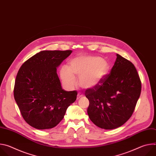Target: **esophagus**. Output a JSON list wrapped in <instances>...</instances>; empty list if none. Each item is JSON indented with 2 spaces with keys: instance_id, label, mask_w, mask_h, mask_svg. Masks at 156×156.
Masks as SVG:
<instances>
[{
  "instance_id": "obj_1",
  "label": "esophagus",
  "mask_w": 156,
  "mask_h": 156,
  "mask_svg": "<svg viewBox=\"0 0 156 156\" xmlns=\"http://www.w3.org/2000/svg\"><path fill=\"white\" fill-rule=\"evenodd\" d=\"M83 96V95L82 94H80V93H78V96H77V99H79L80 98H82Z\"/></svg>"
}]
</instances>
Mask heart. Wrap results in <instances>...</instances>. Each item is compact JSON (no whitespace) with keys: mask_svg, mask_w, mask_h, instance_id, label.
<instances>
[{"mask_svg":"<svg viewBox=\"0 0 156 156\" xmlns=\"http://www.w3.org/2000/svg\"><path fill=\"white\" fill-rule=\"evenodd\" d=\"M109 69L108 62L101 57L79 55L70 61L69 66H62L60 76L64 86L69 90H73L78 84L75 76H79L81 87L91 89L101 83Z\"/></svg>","mask_w":156,"mask_h":156,"instance_id":"obj_1","label":"heart"}]
</instances>
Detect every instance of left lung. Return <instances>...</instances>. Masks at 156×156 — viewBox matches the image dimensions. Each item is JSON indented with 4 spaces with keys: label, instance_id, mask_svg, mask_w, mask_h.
Returning a JSON list of instances; mask_svg holds the SVG:
<instances>
[{
    "label": "left lung",
    "instance_id": "left-lung-1",
    "mask_svg": "<svg viewBox=\"0 0 156 156\" xmlns=\"http://www.w3.org/2000/svg\"><path fill=\"white\" fill-rule=\"evenodd\" d=\"M141 83L131 62L117 54L110 72L98 86L87 89V114L101 128L112 129L123 125L132 115L140 96Z\"/></svg>",
    "mask_w": 156,
    "mask_h": 156
}]
</instances>
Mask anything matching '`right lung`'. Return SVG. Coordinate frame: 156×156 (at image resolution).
I'll list each match as a JSON object with an SVG mask.
<instances>
[{
    "instance_id": "obj_1",
    "label": "right lung",
    "mask_w": 156,
    "mask_h": 156,
    "mask_svg": "<svg viewBox=\"0 0 156 156\" xmlns=\"http://www.w3.org/2000/svg\"><path fill=\"white\" fill-rule=\"evenodd\" d=\"M72 51H42L27 60L19 69L14 98L21 115L30 126L50 129L63 119L76 99L77 91L63 90L57 68Z\"/></svg>"
}]
</instances>
